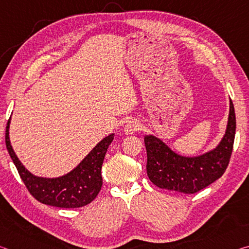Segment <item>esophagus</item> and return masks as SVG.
<instances>
[{"mask_svg":"<svg viewBox=\"0 0 249 249\" xmlns=\"http://www.w3.org/2000/svg\"><path fill=\"white\" fill-rule=\"evenodd\" d=\"M140 130H141V124H140V122L136 121V120L128 121L127 124H126L125 127H124V133L126 135L134 134L136 132H140Z\"/></svg>","mask_w":249,"mask_h":249,"instance_id":"34e87169","label":"esophagus"}]
</instances>
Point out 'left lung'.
Listing matches in <instances>:
<instances>
[{
  "mask_svg": "<svg viewBox=\"0 0 249 249\" xmlns=\"http://www.w3.org/2000/svg\"><path fill=\"white\" fill-rule=\"evenodd\" d=\"M236 130V117L231 101L226 133L215 149L199 157H182L153 135L144 138L147 151V175L155 185L193 195L221 178L230 163Z\"/></svg>",
  "mask_w": 249,
  "mask_h": 249,
  "instance_id": "obj_1",
  "label": "left lung"
}]
</instances>
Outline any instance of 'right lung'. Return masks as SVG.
<instances>
[{
    "instance_id": "obj_1",
    "label": "right lung",
    "mask_w": 249,
    "mask_h": 249,
    "mask_svg": "<svg viewBox=\"0 0 249 249\" xmlns=\"http://www.w3.org/2000/svg\"><path fill=\"white\" fill-rule=\"evenodd\" d=\"M10 121L11 117L8 119L5 132L6 148L18 171L20 179L26 185L28 192L37 201L57 208L74 209L89 204L95 199L103 183L101 168L108 146L114 140V134L108 135L101 141L79 163V166L68 175L54 179L39 178L25 169L12 148L8 137Z\"/></svg>"
}]
</instances>
